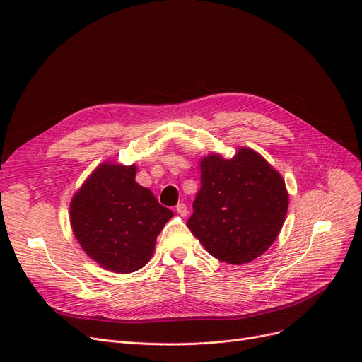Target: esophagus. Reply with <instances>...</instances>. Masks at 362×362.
<instances>
[{
	"label": "esophagus",
	"mask_w": 362,
	"mask_h": 362,
	"mask_svg": "<svg viewBox=\"0 0 362 362\" xmlns=\"http://www.w3.org/2000/svg\"><path fill=\"white\" fill-rule=\"evenodd\" d=\"M177 213H178L180 216H187V213H189L187 205H185V204H178V205H177Z\"/></svg>",
	"instance_id": "34e87169"
}]
</instances>
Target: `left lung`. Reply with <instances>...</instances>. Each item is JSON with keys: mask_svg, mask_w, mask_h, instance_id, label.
<instances>
[{"mask_svg": "<svg viewBox=\"0 0 362 362\" xmlns=\"http://www.w3.org/2000/svg\"><path fill=\"white\" fill-rule=\"evenodd\" d=\"M288 210L281 173L250 148L233 158H201V190L187 226L206 252L228 264L254 261L273 245Z\"/></svg>", "mask_w": 362, "mask_h": 362, "instance_id": "obj_1", "label": "left lung"}]
</instances>
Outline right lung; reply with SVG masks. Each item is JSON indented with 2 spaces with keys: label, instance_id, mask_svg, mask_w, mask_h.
Wrapping results in <instances>:
<instances>
[{
  "label": "right lung",
  "instance_id": "1",
  "mask_svg": "<svg viewBox=\"0 0 362 362\" xmlns=\"http://www.w3.org/2000/svg\"><path fill=\"white\" fill-rule=\"evenodd\" d=\"M136 164L104 161L75 192L71 228L87 257L103 269L133 273L151 259L173 213L136 182Z\"/></svg>",
  "mask_w": 362,
  "mask_h": 362
}]
</instances>
